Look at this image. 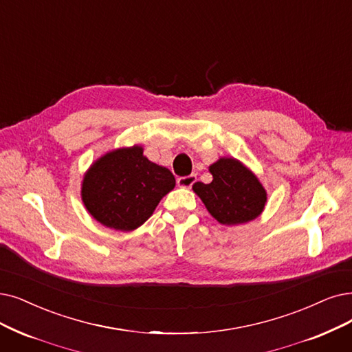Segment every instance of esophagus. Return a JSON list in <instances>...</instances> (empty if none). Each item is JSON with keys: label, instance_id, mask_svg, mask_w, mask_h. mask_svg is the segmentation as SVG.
I'll return each mask as SVG.
<instances>
[{"label": "esophagus", "instance_id": "34e87169", "mask_svg": "<svg viewBox=\"0 0 352 352\" xmlns=\"http://www.w3.org/2000/svg\"><path fill=\"white\" fill-rule=\"evenodd\" d=\"M196 182V175H189V176H184L177 179V186L179 188H185L189 189Z\"/></svg>", "mask_w": 352, "mask_h": 352}]
</instances>
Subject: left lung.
Segmentation results:
<instances>
[{"mask_svg": "<svg viewBox=\"0 0 352 352\" xmlns=\"http://www.w3.org/2000/svg\"><path fill=\"white\" fill-rule=\"evenodd\" d=\"M212 182H196L192 186L208 212L222 225L247 223L261 215L267 192L258 177L243 162L219 157L209 166Z\"/></svg>", "mask_w": 352, "mask_h": 352, "instance_id": "obj_1", "label": "left lung"}]
</instances>
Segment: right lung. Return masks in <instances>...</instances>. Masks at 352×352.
<instances>
[{"label": "right lung", "mask_w": 352, "mask_h": 352, "mask_svg": "<svg viewBox=\"0 0 352 352\" xmlns=\"http://www.w3.org/2000/svg\"><path fill=\"white\" fill-rule=\"evenodd\" d=\"M143 150L138 144L111 150L83 175L82 202L107 228L130 232L142 227L176 185L172 172L150 162Z\"/></svg>", "instance_id": "1"}]
</instances>
